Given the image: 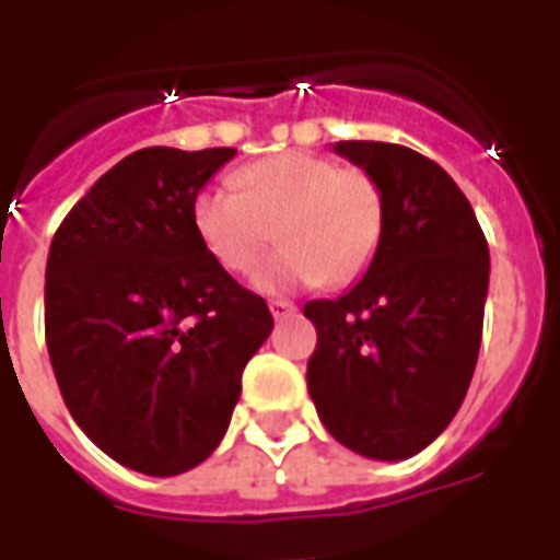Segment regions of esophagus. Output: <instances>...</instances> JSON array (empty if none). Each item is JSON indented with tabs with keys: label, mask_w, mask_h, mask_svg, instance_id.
Returning a JSON list of instances; mask_svg holds the SVG:
<instances>
[{
	"label": "esophagus",
	"mask_w": 560,
	"mask_h": 560,
	"mask_svg": "<svg viewBox=\"0 0 560 560\" xmlns=\"http://www.w3.org/2000/svg\"><path fill=\"white\" fill-rule=\"evenodd\" d=\"M269 312H272L276 320H281V317H291L296 312V305L291 300H269Z\"/></svg>",
	"instance_id": "34e87169"
}]
</instances>
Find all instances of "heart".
I'll return each instance as SVG.
<instances>
[{"mask_svg":"<svg viewBox=\"0 0 560 560\" xmlns=\"http://www.w3.org/2000/svg\"><path fill=\"white\" fill-rule=\"evenodd\" d=\"M236 188L207 185L191 224L209 255L248 276L272 240L281 248L255 272L260 293L312 284L345 288L372 267L384 236V191L363 167L315 152H281L236 173Z\"/></svg>","mask_w":560,"mask_h":560,"instance_id":"heart-1","label":"heart"}]
</instances>
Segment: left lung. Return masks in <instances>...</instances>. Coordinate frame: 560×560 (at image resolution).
<instances>
[{"instance_id": "left-lung-1", "label": "left lung", "mask_w": 560, "mask_h": 560, "mask_svg": "<svg viewBox=\"0 0 560 560\" xmlns=\"http://www.w3.org/2000/svg\"><path fill=\"white\" fill-rule=\"evenodd\" d=\"M377 179L384 236L339 300L305 303L317 329L308 393L327 432L353 453L411 458L465 401L482 339L489 245L441 164L399 143L339 140Z\"/></svg>"}]
</instances>
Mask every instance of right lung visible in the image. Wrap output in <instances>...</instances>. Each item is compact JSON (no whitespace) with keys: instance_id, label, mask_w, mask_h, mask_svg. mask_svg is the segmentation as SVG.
Segmentation results:
<instances>
[{"instance_id":"right-lung-1","label":"right lung","mask_w":560,"mask_h":560,"mask_svg":"<svg viewBox=\"0 0 560 560\" xmlns=\"http://www.w3.org/2000/svg\"><path fill=\"white\" fill-rule=\"evenodd\" d=\"M236 149L149 147L104 173L47 255L44 336L68 411L119 465L173 477L228 432L272 315L209 255L197 191Z\"/></svg>"}]
</instances>
